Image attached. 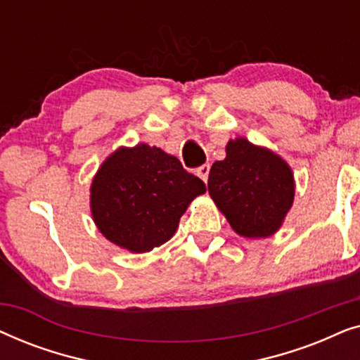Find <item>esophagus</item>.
Listing matches in <instances>:
<instances>
[{
  "instance_id": "34e87169",
  "label": "esophagus",
  "mask_w": 360,
  "mask_h": 360,
  "mask_svg": "<svg viewBox=\"0 0 360 360\" xmlns=\"http://www.w3.org/2000/svg\"><path fill=\"white\" fill-rule=\"evenodd\" d=\"M196 175H198L200 179L203 180V181L208 180V175H210V164H203L201 167H198V170H196Z\"/></svg>"
}]
</instances>
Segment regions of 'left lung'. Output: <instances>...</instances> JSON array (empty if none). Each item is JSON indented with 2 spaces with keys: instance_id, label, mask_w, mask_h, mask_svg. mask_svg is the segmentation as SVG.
<instances>
[{
  "instance_id": "1",
  "label": "left lung",
  "mask_w": 360,
  "mask_h": 360,
  "mask_svg": "<svg viewBox=\"0 0 360 360\" xmlns=\"http://www.w3.org/2000/svg\"><path fill=\"white\" fill-rule=\"evenodd\" d=\"M208 191L236 233L269 238L292 208L295 181L282 157L238 137L226 146V159L211 167Z\"/></svg>"
}]
</instances>
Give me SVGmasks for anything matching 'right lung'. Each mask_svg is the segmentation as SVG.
<instances>
[{"mask_svg": "<svg viewBox=\"0 0 360 360\" xmlns=\"http://www.w3.org/2000/svg\"><path fill=\"white\" fill-rule=\"evenodd\" d=\"M205 191L198 176L159 147H120L93 179V221L112 244L149 252L175 234L181 214Z\"/></svg>", "mask_w": 360, "mask_h": 360, "instance_id": "1", "label": "right lung"}]
</instances>
